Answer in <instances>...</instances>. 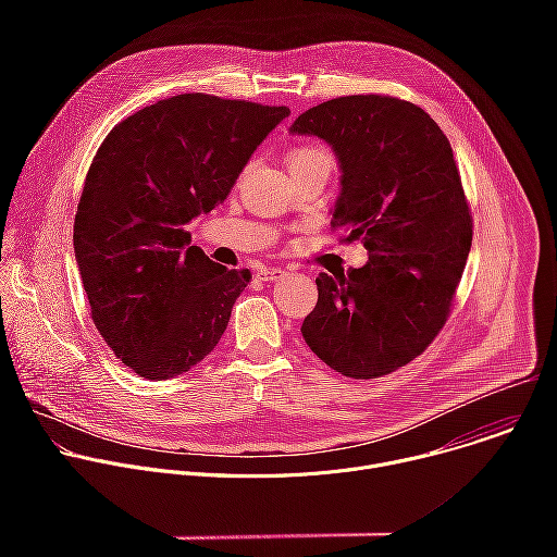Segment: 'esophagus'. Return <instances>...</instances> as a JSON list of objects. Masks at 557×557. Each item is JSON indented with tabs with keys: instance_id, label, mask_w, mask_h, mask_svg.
Listing matches in <instances>:
<instances>
[{
	"instance_id": "obj_1",
	"label": "esophagus",
	"mask_w": 557,
	"mask_h": 557,
	"mask_svg": "<svg viewBox=\"0 0 557 557\" xmlns=\"http://www.w3.org/2000/svg\"><path fill=\"white\" fill-rule=\"evenodd\" d=\"M282 275H284V271L280 267H260L258 273H256V277L262 280V282H273V280L282 277Z\"/></svg>"
}]
</instances>
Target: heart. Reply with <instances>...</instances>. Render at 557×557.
Wrapping results in <instances>:
<instances>
[{"label":"heart","mask_w":557,"mask_h":557,"mask_svg":"<svg viewBox=\"0 0 557 557\" xmlns=\"http://www.w3.org/2000/svg\"><path fill=\"white\" fill-rule=\"evenodd\" d=\"M310 163H333V158L326 149L314 147V145H301V147H295V149L288 151L290 172L299 170V168H306Z\"/></svg>","instance_id":"1"}]
</instances>
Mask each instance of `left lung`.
<instances>
[{"label": "left lung", "mask_w": 557, "mask_h": 557, "mask_svg": "<svg viewBox=\"0 0 557 557\" xmlns=\"http://www.w3.org/2000/svg\"><path fill=\"white\" fill-rule=\"evenodd\" d=\"M293 134L324 138L342 170L333 228L368 262L320 273L301 335L333 370L374 379L419 357L441 333L471 249V211L447 136L425 110L383 95L331 99Z\"/></svg>", "instance_id": "left-lung-1"}]
</instances>
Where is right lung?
I'll use <instances>...</instances> for the list:
<instances>
[{
	"label": "right lung",
	"instance_id": "right-lung-1",
	"mask_svg": "<svg viewBox=\"0 0 557 557\" xmlns=\"http://www.w3.org/2000/svg\"><path fill=\"white\" fill-rule=\"evenodd\" d=\"M284 106L191 92L123 119L101 143L74 215V256L92 322L145 379L202 361L251 271L189 247L185 224L226 200Z\"/></svg>",
	"mask_w": 557,
	"mask_h": 557
}]
</instances>
